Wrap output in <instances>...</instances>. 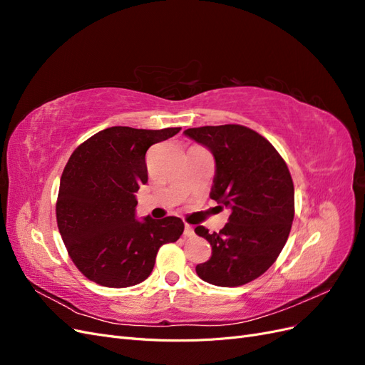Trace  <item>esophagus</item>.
<instances>
[{"label":"esophagus","mask_w":365,"mask_h":365,"mask_svg":"<svg viewBox=\"0 0 365 365\" xmlns=\"http://www.w3.org/2000/svg\"><path fill=\"white\" fill-rule=\"evenodd\" d=\"M195 236V230L190 224L184 225V237H193Z\"/></svg>","instance_id":"1"}]
</instances>
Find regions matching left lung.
<instances>
[{
    "label": "left lung",
    "instance_id": "8db88e82",
    "mask_svg": "<svg viewBox=\"0 0 365 365\" xmlns=\"http://www.w3.org/2000/svg\"><path fill=\"white\" fill-rule=\"evenodd\" d=\"M184 134L213 152L210 197L231 210L219 233L195 228L212 245V257L196 264V274L224 288L247 284L268 271L288 240L295 213L288 165L267 138L247 126H201Z\"/></svg>",
    "mask_w": 365,
    "mask_h": 365
}]
</instances>
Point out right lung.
<instances>
[{"label": "right lung", "instance_id": "1", "mask_svg": "<svg viewBox=\"0 0 365 365\" xmlns=\"http://www.w3.org/2000/svg\"><path fill=\"white\" fill-rule=\"evenodd\" d=\"M181 128L113 126L76 148L61 176L58 228L73 263L88 280L128 288L146 280L161 245L184 231L180 217L135 219V193L148 182L146 152Z\"/></svg>", "mask_w": 365, "mask_h": 365}]
</instances>
